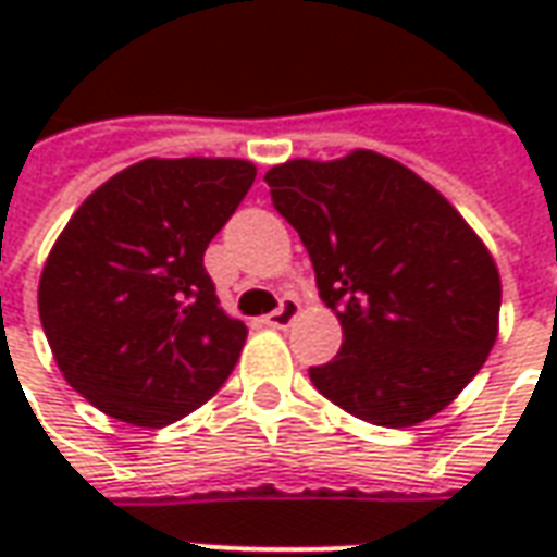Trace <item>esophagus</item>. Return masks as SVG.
Returning a JSON list of instances; mask_svg holds the SVG:
<instances>
[{
	"mask_svg": "<svg viewBox=\"0 0 557 557\" xmlns=\"http://www.w3.org/2000/svg\"><path fill=\"white\" fill-rule=\"evenodd\" d=\"M298 315H301V304H298V298H283V304H280L277 310L265 315V325L283 331V327H289Z\"/></svg>",
	"mask_w": 557,
	"mask_h": 557,
	"instance_id": "1",
	"label": "esophagus"
}]
</instances>
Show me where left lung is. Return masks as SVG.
<instances>
[{"label": "left lung", "instance_id": "8db88e82", "mask_svg": "<svg viewBox=\"0 0 557 557\" xmlns=\"http://www.w3.org/2000/svg\"><path fill=\"white\" fill-rule=\"evenodd\" d=\"M301 235L343 346L310 379L375 426H418L478 375L498 337L502 277L490 247L418 172L370 148L265 172Z\"/></svg>", "mask_w": 557, "mask_h": 557}]
</instances>
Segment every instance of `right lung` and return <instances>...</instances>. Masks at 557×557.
Returning <instances> with one entry per match:
<instances>
[{
  "label": "right lung",
  "mask_w": 557,
  "mask_h": 557,
  "mask_svg": "<svg viewBox=\"0 0 557 557\" xmlns=\"http://www.w3.org/2000/svg\"><path fill=\"white\" fill-rule=\"evenodd\" d=\"M253 178L250 160L146 158L91 190L55 238L44 334L103 414L158 430L230 379L247 325L220 307L202 256Z\"/></svg>",
  "instance_id": "1"
}]
</instances>
